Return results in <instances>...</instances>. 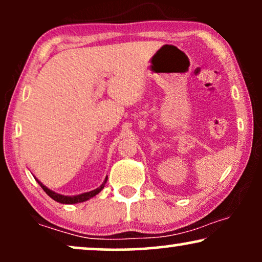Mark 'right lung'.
I'll return each instance as SVG.
<instances>
[{
	"label": "right lung",
	"instance_id": "1",
	"mask_svg": "<svg viewBox=\"0 0 262 262\" xmlns=\"http://www.w3.org/2000/svg\"><path fill=\"white\" fill-rule=\"evenodd\" d=\"M37 181H38V184L41 186V188L44 189L46 194H48L49 196H51V198H52L53 200H56V202L62 203V204H76V203L85 202V200L91 199V198H93V196H94V195L98 194V193H99L100 191H101V189L103 188V186H105L106 181H107V178H106V180L103 181V184H102L101 186H100L99 188L94 189V191H91V192L83 193V194H80V195H73V196H68V195L58 194V193H55L53 191H51V189H49L48 187H46V186L42 185L41 182L38 180V179H37Z\"/></svg>",
	"mask_w": 262,
	"mask_h": 262
}]
</instances>
